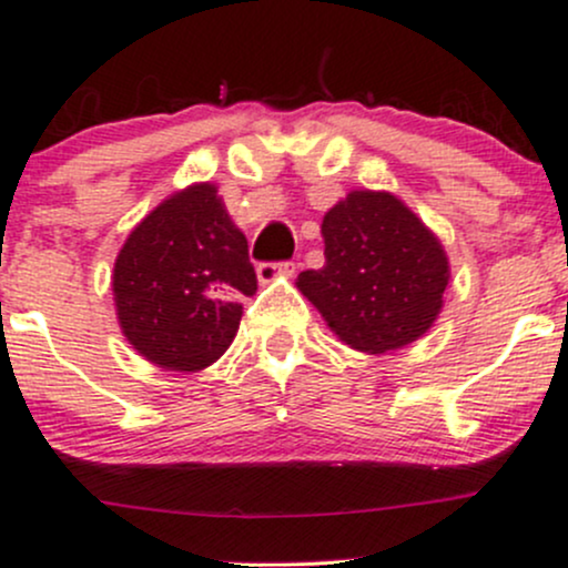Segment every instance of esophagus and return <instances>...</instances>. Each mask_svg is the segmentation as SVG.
Masks as SVG:
<instances>
[{"label": "esophagus", "instance_id": "obj_1", "mask_svg": "<svg viewBox=\"0 0 568 568\" xmlns=\"http://www.w3.org/2000/svg\"><path fill=\"white\" fill-rule=\"evenodd\" d=\"M294 274V263H257V280L261 285L274 283L277 277H291Z\"/></svg>", "mask_w": 568, "mask_h": 568}]
</instances>
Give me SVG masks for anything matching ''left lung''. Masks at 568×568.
Instances as JSON below:
<instances>
[{"mask_svg": "<svg viewBox=\"0 0 568 568\" xmlns=\"http://www.w3.org/2000/svg\"><path fill=\"white\" fill-rule=\"evenodd\" d=\"M321 268L296 277L346 346L387 354L432 329L450 266L439 239L390 192H348L321 222Z\"/></svg>", "mask_w": 568, "mask_h": 568, "instance_id": "left-lung-1", "label": "left lung"}]
</instances>
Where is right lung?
Returning <instances> with one entry per match:
<instances>
[{"instance_id":"obj_1","label":"right lung","mask_w":568,"mask_h":568,"mask_svg":"<svg viewBox=\"0 0 568 568\" xmlns=\"http://www.w3.org/2000/svg\"><path fill=\"white\" fill-rule=\"evenodd\" d=\"M112 291L120 329L148 363L203 371L227 352L257 277L214 183L170 194L129 233Z\"/></svg>"}]
</instances>
